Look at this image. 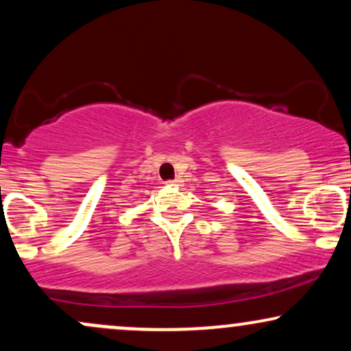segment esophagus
Returning a JSON list of instances; mask_svg holds the SVG:
<instances>
[{"label": "esophagus", "instance_id": "1", "mask_svg": "<svg viewBox=\"0 0 351 351\" xmlns=\"http://www.w3.org/2000/svg\"><path fill=\"white\" fill-rule=\"evenodd\" d=\"M168 183H170V184H180V183H181V178H180V176H176V178H175V180L168 181Z\"/></svg>", "mask_w": 351, "mask_h": 351}]
</instances>
